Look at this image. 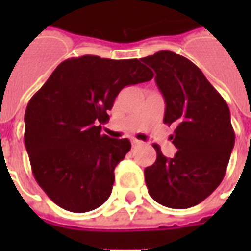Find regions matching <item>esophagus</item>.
<instances>
[{
    "label": "esophagus",
    "mask_w": 251,
    "mask_h": 251,
    "mask_svg": "<svg viewBox=\"0 0 251 251\" xmlns=\"http://www.w3.org/2000/svg\"><path fill=\"white\" fill-rule=\"evenodd\" d=\"M131 144H133V147H140V145H142V141L133 138V140H131Z\"/></svg>",
    "instance_id": "1"
}]
</instances>
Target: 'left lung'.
<instances>
[{
	"mask_svg": "<svg viewBox=\"0 0 251 251\" xmlns=\"http://www.w3.org/2000/svg\"><path fill=\"white\" fill-rule=\"evenodd\" d=\"M141 62L156 72L165 100L164 124L176 125L171 136L177 148L167 158L154 145L157 158L145 168L148 192L169 208H189L210 196L226 174L235 142L230 110L203 72L187 57L160 51Z\"/></svg>",
	"mask_w": 251,
	"mask_h": 251,
	"instance_id": "obj_1",
	"label": "left lung"
}]
</instances>
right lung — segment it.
<instances>
[{"label": "right lung", "mask_w": 251, "mask_h": 251, "mask_svg": "<svg viewBox=\"0 0 251 251\" xmlns=\"http://www.w3.org/2000/svg\"><path fill=\"white\" fill-rule=\"evenodd\" d=\"M152 77L138 59L84 55L60 63L30 98L25 148L37 184L53 203L87 212L109 199L115 167L131 144L102 134L100 124L122 88Z\"/></svg>", "instance_id": "add662e5"}]
</instances>
